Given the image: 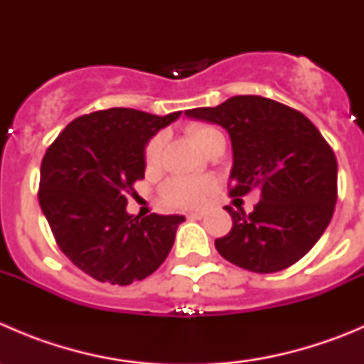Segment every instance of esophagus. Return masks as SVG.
Instances as JSON below:
<instances>
[{"mask_svg":"<svg viewBox=\"0 0 364 364\" xmlns=\"http://www.w3.org/2000/svg\"><path fill=\"white\" fill-rule=\"evenodd\" d=\"M204 216H205L204 211H192V213H188V218L190 220H200V218H204Z\"/></svg>","mask_w":364,"mask_h":364,"instance_id":"esophagus-1","label":"esophagus"}]
</instances>
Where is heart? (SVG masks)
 I'll use <instances>...</instances> for the list:
<instances>
[{"label": "heart", "instance_id": "1", "mask_svg": "<svg viewBox=\"0 0 364 364\" xmlns=\"http://www.w3.org/2000/svg\"><path fill=\"white\" fill-rule=\"evenodd\" d=\"M192 139L196 141V144L203 146L205 139L209 135L216 134L215 128L211 127H197L192 128ZM161 149V139L155 137L151 139V142L146 148V164L153 165L156 164L160 156ZM209 188L208 181H200V179H174V181L168 183L165 186V199L171 204L179 205V208H197L204 200L205 192Z\"/></svg>", "mask_w": 364, "mask_h": 364}]
</instances>
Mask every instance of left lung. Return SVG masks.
Returning <instances> with one entry per match:
<instances>
[{
	"instance_id": "8db88e82",
	"label": "left lung",
	"mask_w": 364,
	"mask_h": 364,
	"mask_svg": "<svg viewBox=\"0 0 364 364\" xmlns=\"http://www.w3.org/2000/svg\"><path fill=\"white\" fill-rule=\"evenodd\" d=\"M185 116L220 124L229 134L230 196L260 192L248 215L227 205L232 229L215 241L220 255L253 273H277L306 255L331 222L338 179L335 153L315 124L255 95L190 109Z\"/></svg>"
}]
</instances>
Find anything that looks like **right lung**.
I'll return each instance as SVG.
<instances>
[{
	"mask_svg": "<svg viewBox=\"0 0 364 364\" xmlns=\"http://www.w3.org/2000/svg\"><path fill=\"white\" fill-rule=\"evenodd\" d=\"M179 116L91 112L67 124L46 151L40 208L61 252L95 280L130 285L167 259L185 216L130 215L127 193L144 178L149 139Z\"/></svg>",
	"mask_w": 364,
	"mask_h": 364,
	"instance_id": "add662e5",
	"label": "right lung"
}]
</instances>
